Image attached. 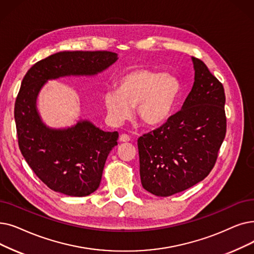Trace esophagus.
Wrapping results in <instances>:
<instances>
[{"mask_svg": "<svg viewBox=\"0 0 254 254\" xmlns=\"http://www.w3.org/2000/svg\"><path fill=\"white\" fill-rule=\"evenodd\" d=\"M119 141L120 142H128L129 141V137L127 135H126V134H123V135H120Z\"/></svg>", "mask_w": 254, "mask_h": 254, "instance_id": "obj_1", "label": "esophagus"}]
</instances>
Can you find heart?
Wrapping results in <instances>:
<instances>
[{
  "label": "heart",
  "mask_w": 254,
  "mask_h": 254,
  "mask_svg": "<svg viewBox=\"0 0 254 254\" xmlns=\"http://www.w3.org/2000/svg\"><path fill=\"white\" fill-rule=\"evenodd\" d=\"M181 83L174 75L147 68H135L125 73L117 82V90L104 94V105L109 120L123 123L136 107L143 124L157 127L166 121L179 100Z\"/></svg>",
  "instance_id": "obj_1"
}]
</instances>
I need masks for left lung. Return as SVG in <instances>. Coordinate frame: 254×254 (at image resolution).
Wrapping results in <instances>:
<instances>
[{"instance_id": "1", "label": "left lung", "mask_w": 254, "mask_h": 254, "mask_svg": "<svg viewBox=\"0 0 254 254\" xmlns=\"http://www.w3.org/2000/svg\"><path fill=\"white\" fill-rule=\"evenodd\" d=\"M192 61L194 84L182 110L138 139L141 184L156 196L180 193L205 179L225 138L223 85L201 60Z\"/></svg>"}]
</instances>
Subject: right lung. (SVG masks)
<instances>
[{
	"label": "right lung",
	"mask_w": 254,
	"mask_h": 254,
	"mask_svg": "<svg viewBox=\"0 0 254 254\" xmlns=\"http://www.w3.org/2000/svg\"><path fill=\"white\" fill-rule=\"evenodd\" d=\"M118 59L107 51L59 52L28 70L14 105L18 146L31 169L50 189L83 197L100 187L108 154L117 145V131H104L88 120L67 128L42 123L36 108L48 80L69 75H95Z\"/></svg>",
	"instance_id": "right-lung-1"
}]
</instances>
